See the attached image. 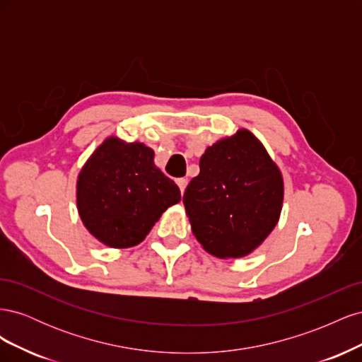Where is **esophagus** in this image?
Masks as SVG:
<instances>
[{
    "label": "esophagus",
    "instance_id": "34e87169",
    "mask_svg": "<svg viewBox=\"0 0 362 362\" xmlns=\"http://www.w3.org/2000/svg\"><path fill=\"white\" fill-rule=\"evenodd\" d=\"M177 184H178V187H180L181 193H184L185 187H187V180H185V178H180V180H177Z\"/></svg>",
    "mask_w": 362,
    "mask_h": 362
}]
</instances>
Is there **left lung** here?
Listing matches in <instances>:
<instances>
[{
	"mask_svg": "<svg viewBox=\"0 0 362 362\" xmlns=\"http://www.w3.org/2000/svg\"><path fill=\"white\" fill-rule=\"evenodd\" d=\"M199 175L185 189L192 231L218 258H238L259 246L278 223L281 172L247 129L216 141L199 161Z\"/></svg>",
	"mask_w": 362,
	"mask_h": 362,
	"instance_id": "obj_1",
	"label": "left lung"
}]
</instances>
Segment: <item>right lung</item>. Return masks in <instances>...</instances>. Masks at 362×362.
<instances>
[{"label": "right lung", "instance_id": "obj_1", "mask_svg": "<svg viewBox=\"0 0 362 362\" xmlns=\"http://www.w3.org/2000/svg\"><path fill=\"white\" fill-rule=\"evenodd\" d=\"M180 201L178 185L154 166V151L116 137L93 152L76 182L84 226L110 247L139 245L160 216Z\"/></svg>", "mask_w": 362, "mask_h": 362}]
</instances>
